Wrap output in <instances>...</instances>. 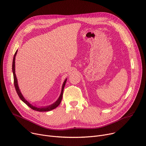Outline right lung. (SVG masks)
<instances>
[{
  "mask_svg": "<svg viewBox=\"0 0 146 146\" xmlns=\"http://www.w3.org/2000/svg\"><path fill=\"white\" fill-rule=\"evenodd\" d=\"M17 50L16 51L15 55H14V57H13V64H12V71H13V78H14V85H15V87L16 89V91L17 92V94L18 95V96H19V98H20V99L23 101L24 103H25L28 106H29L31 109H32L33 110H35L36 111H50L52 109H54L55 108H56L57 107H58V106L60 104L61 102V100L62 98V95H63V91H64V86L65 85L66 80H67V78L65 80L62 86V89H61V94L58 98V99L56 100V101L47 106H41V107H37L35 106L34 105H31L30 102H29L27 100L23 97V96L22 95L20 90L19 89V87L18 86V83H17V78H16V75L15 74V58H16V55L17 54Z\"/></svg>",
  "mask_w": 146,
  "mask_h": 146,
  "instance_id": "add662e5",
  "label": "right lung"
}]
</instances>
